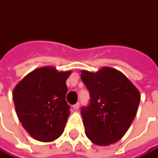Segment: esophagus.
<instances>
[{
  "label": "esophagus",
  "instance_id": "34e87169",
  "mask_svg": "<svg viewBox=\"0 0 158 158\" xmlns=\"http://www.w3.org/2000/svg\"><path fill=\"white\" fill-rule=\"evenodd\" d=\"M72 107H73V109H74V110H78V109L79 108V103L75 104V105H74V106H73Z\"/></svg>",
  "mask_w": 158,
  "mask_h": 158
}]
</instances>
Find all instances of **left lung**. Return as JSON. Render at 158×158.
<instances>
[{"instance_id":"1","label":"left lung","mask_w":158,"mask_h":158,"mask_svg":"<svg viewBox=\"0 0 158 158\" xmlns=\"http://www.w3.org/2000/svg\"><path fill=\"white\" fill-rule=\"evenodd\" d=\"M80 78L90 94L81 115L88 139L98 146L115 143L133 122L140 100L134 85L119 70L105 67L97 73L82 70Z\"/></svg>"}]
</instances>
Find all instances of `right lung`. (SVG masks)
Instances as JSON below:
<instances>
[{
  "mask_svg": "<svg viewBox=\"0 0 158 158\" xmlns=\"http://www.w3.org/2000/svg\"><path fill=\"white\" fill-rule=\"evenodd\" d=\"M70 73L43 67L27 75L14 88L17 115L35 139L50 142L62 134L70 114L65 100Z\"/></svg>",
  "mask_w": 158,
  "mask_h": 158,
  "instance_id": "1",
  "label": "right lung"
}]
</instances>
